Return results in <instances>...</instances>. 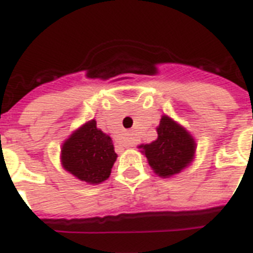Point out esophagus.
Returning a JSON list of instances; mask_svg holds the SVG:
<instances>
[{"mask_svg":"<svg viewBox=\"0 0 253 253\" xmlns=\"http://www.w3.org/2000/svg\"><path fill=\"white\" fill-rule=\"evenodd\" d=\"M126 146H134V138H132V136H130V138L127 139Z\"/></svg>","mask_w":253,"mask_h":253,"instance_id":"esophagus-1","label":"esophagus"}]
</instances>
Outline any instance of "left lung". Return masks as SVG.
<instances>
[{"instance_id": "obj_1", "label": "left lung", "mask_w": 253, "mask_h": 253, "mask_svg": "<svg viewBox=\"0 0 253 253\" xmlns=\"http://www.w3.org/2000/svg\"><path fill=\"white\" fill-rule=\"evenodd\" d=\"M157 132V139L140 144L138 148L158 176L171 178L182 172L195 159L196 142L186 127L169 115H162Z\"/></svg>"}]
</instances>
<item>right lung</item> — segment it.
Listing matches in <instances>:
<instances>
[{
    "label": "right lung",
    "instance_id": "right-lung-1",
    "mask_svg": "<svg viewBox=\"0 0 253 253\" xmlns=\"http://www.w3.org/2000/svg\"><path fill=\"white\" fill-rule=\"evenodd\" d=\"M117 158L113 140L96 127L95 119L73 131L61 147L63 169L88 184H99L107 180Z\"/></svg>",
    "mask_w": 253,
    "mask_h": 253
}]
</instances>
